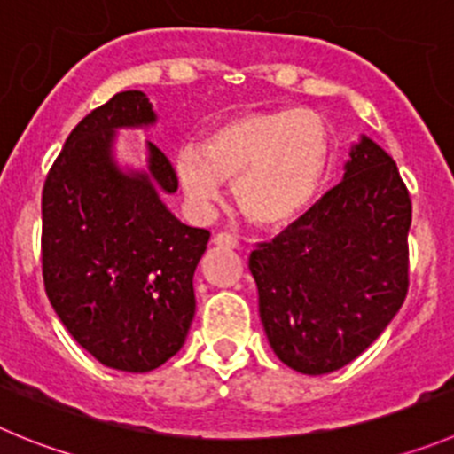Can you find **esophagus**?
Here are the masks:
<instances>
[{"label": "esophagus", "mask_w": 454, "mask_h": 454, "mask_svg": "<svg viewBox=\"0 0 454 454\" xmlns=\"http://www.w3.org/2000/svg\"><path fill=\"white\" fill-rule=\"evenodd\" d=\"M213 244L222 248H237V237L231 235V232H219V235L213 237Z\"/></svg>", "instance_id": "obj_1"}]
</instances>
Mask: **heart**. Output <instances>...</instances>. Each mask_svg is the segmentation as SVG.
I'll return each instance as SVG.
<instances>
[{
    "label": "heart",
    "mask_w": 454,
    "mask_h": 454,
    "mask_svg": "<svg viewBox=\"0 0 454 454\" xmlns=\"http://www.w3.org/2000/svg\"><path fill=\"white\" fill-rule=\"evenodd\" d=\"M332 131L311 109H260L217 122L199 147L175 156L185 197L197 207L232 184L239 210L257 226L295 222L316 201L332 168Z\"/></svg>",
    "instance_id": "obj_1"
}]
</instances>
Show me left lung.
Returning <instances> with one entry per match:
<instances>
[{
	"instance_id": "1",
	"label": "left lung",
	"mask_w": 454,
	"mask_h": 454,
	"mask_svg": "<svg viewBox=\"0 0 454 454\" xmlns=\"http://www.w3.org/2000/svg\"><path fill=\"white\" fill-rule=\"evenodd\" d=\"M410 223L399 168L361 137L340 184L248 257L279 361L300 374H329L385 332L408 295Z\"/></svg>"
}]
</instances>
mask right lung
I'll list each match as a JSON object with an SVG mask.
<instances>
[{
  "label": "right lung",
  "mask_w": 454,
  "mask_h": 454,
  "mask_svg": "<svg viewBox=\"0 0 454 454\" xmlns=\"http://www.w3.org/2000/svg\"><path fill=\"white\" fill-rule=\"evenodd\" d=\"M156 122L143 91H121L67 138L42 192V275L55 313L103 365L143 374L184 347L192 278L210 232L181 223L160 194L179 188L168 156L116 160V131Z\"/></svg>",
  "instance_id": "right-lung-1"
}]
</instances>
